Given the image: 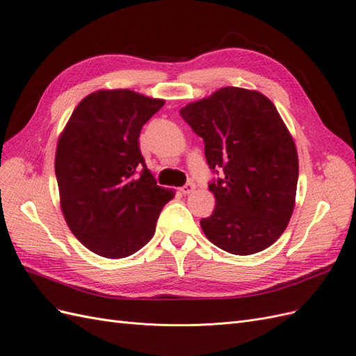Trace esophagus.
<instances>
[{"label":"esophagus","instance_id":"obj_1","mask_svg":"<svg viewBox=\"0 0 356 356\" xmlns=\"http://www.w3.org/2000/svg\"><path fill=\"white\" fill-rule=\"evenodd\" d=\"M195 190H196V186H195V182H191V181H188L186 186L181 187L182 195H190V193H193Z\"/></svg>","mask_w":356,"mask_h":356}]
</instances>
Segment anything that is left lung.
Here are the masks:
<instances>
[{"label": "left lung", "mask_w": 356, "mask_h": 356, "mask_svg": "<svg viewBox=\"0 0 356 356\" xmlns=\"http://www.w3.org/2000/svg\"><path fill=\"white\" fill-rule=\"evenodd\" d=\"M204 141L213 181L211 217L200 220L207 238L221 250L251 255L273 245L296 207L298 156L294 139L273 102L242 88L218 89L179 110Z\"/></svg>", "instance_id": "8db88e82"}]
</instances>
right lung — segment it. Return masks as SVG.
Listing matches in <instances>:
<instances>
[{"instance_id":"1","label":"right lung","mask_w":356,"mask_h":356,"mask_svg":"<svg viewBox=\"0 0 356 356\" xmlns=\"http://www.w3.org/2000/svg\"><path fill=\"white\" fill-rule=\"evenodd\" d=\"M163 105L129 89L96 90L75 106L59 135L55 172L63 218L101 257L117 260L141 250L175 196L157 186L138 143L143 126Z\"/></svg>"}]
</instances>
